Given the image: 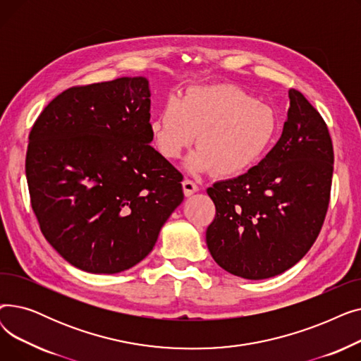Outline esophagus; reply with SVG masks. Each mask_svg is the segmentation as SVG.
Listing matches in <instances>:
<instances>
[{
  "instance_id": "esophagus-1",
  "label": "esophagus",
  "mask_w": 361,
  "mask_h": 361,
  "mask_svg": "<svg viewBox=\"0 0 361 361\" xmlns=\"http://www.w3.org/2000/svg\"><path fill=\"white\" fill-rule=\"evenodd\" d=\"M183 190H184V195L188 197V196L195 195V193L199 190V187H197V184H196L195 181H192V180H184V181H183Z\"/></svg>"
}]
</instances>
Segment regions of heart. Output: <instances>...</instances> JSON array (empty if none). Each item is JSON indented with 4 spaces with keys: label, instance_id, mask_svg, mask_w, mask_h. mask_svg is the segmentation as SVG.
I'll list each match as a JSON object with an SVG mask.
<instances>
[{
    "label": "heart",
    "instance_id": "heart-1",
    "mask_svg": "<svg viewBox=\"0 0 361 361\" xmlns=\"http://www.w3.org/2000/svg\"><path fill=\"white\" fill-rule=\"evenodd\" d=\"M149 131L157 150L178 159L197 136V146L185 161L188 173L215 169L233 177L255 166L278 135L274 108L233 85L190 86L181 98L169 97L152 118Z\"/></svg>",
    "mask_w": 361,
    "mask_h": 361
}]
</instances>
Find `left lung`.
<instances>
[{
    "mask_svg": "<svg viewBox=\"0 0 361 361\" xmlns=\"http://www.w3.org/2000/svg\"><path fill=\"white\" fill-rule=\"evenodd\" d=\"M276 145L247 173L207 188L216 215L206 244L222 269L244 279L288 271L317 238L329 204L334 147L305 94L290 89Z\"/></svg>",
    "mask_w": 361,
    "mask_h": 361,
    "instance_id": "8db88e82",
    "label": "left lung"
}]
</instances>
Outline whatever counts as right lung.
<instances>
[{
    "mask_svg": "<svg viewBox=\"0 0 361 361\" xmlns=\"http://www.w3.org/2000/svg\"><path fill=\"white\" fill-rule=\"evenodd\" d=\"M146 78L70 87L29 135L26 178L41 231L64 260L118 274L154 249L183 176L149 143Z\"/></svg>",
    "mask_w": 361,
    "mask_h": 361,
    "instance_id": "add662e5",
    "label": "right lung"
}]
</instances>
